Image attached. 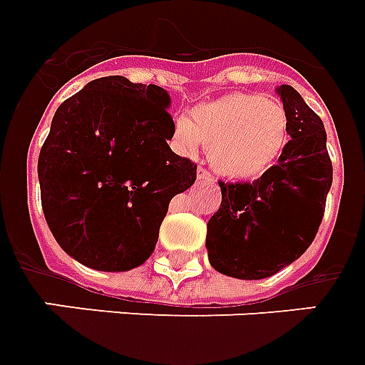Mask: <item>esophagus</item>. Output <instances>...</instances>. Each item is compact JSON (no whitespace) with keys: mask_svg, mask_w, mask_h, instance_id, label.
Instances as JSON below:
<instances>
[{"mask_svg":"<svg viewBox=\"0 0 365 365\" xmlns=\"http://www.w3.org/2000/svg\"><path fill=\"white\" fill-rule=\"evenodd\" d=\"M197 180L200 182H212V175L203 168H197Z\"/></svg>","mask_w":365,"mask_h":365,"instance_id":"esophagus-1","label":"esophagus"}]
</instances>
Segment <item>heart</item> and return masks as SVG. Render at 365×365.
Masks as SVG:
<instances>
[{
    "instance_id": "1",
    "label": "heart",
    "mask_w": 365,
    "mask_h": 365,
    "mask_svg": "<svg viewBox=\"0 0 365 365\" xmlns=\"http://www.w3.org/2000/svg\"><path fill=\"white\" fill-rule=\"evenodd\" d=\"M288 141L284 105L262 94L233 92L196 105L190 120L173 124V145L192 156L200 143L209 145V162L230 179H256L281 156Z\"/></svg>"
}]
</instances>
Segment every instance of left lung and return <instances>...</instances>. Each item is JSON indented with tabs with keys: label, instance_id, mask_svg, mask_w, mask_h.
I'll list each match as a JSON object with an SVG mask.
<instances>
[{
	"label": "left lung",
	"instance_id": "obj_1",
	"mask_svg": "<svg viewBox=\"0 0 365 365\" xmlns=\"http://www.w3.org/2000/svg\"><path fill=\"white\" fill-rule=\"evenodd\" d=\"M290 141L260 179L220 185V209L207 222V256L218 273L258 281L296 262L313 243L331 188L326 130L298 90L277 86Z\"/></svg>",
	"mask_w": 365,
	"mask_h": 365
}]
</instances>
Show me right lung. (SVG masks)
<instances>
[{"label":"right lung","mask_w":365,"mask_h":365,"mask_svg":"<svg viewBox=\"0 0 365 365\" xmlns=\"http://www.w3.org/2000/svg\"><path fill=\"white\" fill-rule=\"evenodd\" d=\"M168 90L126 77L96 78L63 101L39 153L46 224L86 267L130 271L154 252L169 201L196 164L169 148Z\"/></svg>","instance_id":"obj_1"}]
</instances>
